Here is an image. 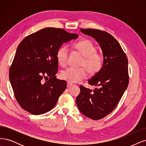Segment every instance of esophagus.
<instances>
[{
  "instance_id": "34e87169",
  "label": "esophagus",
  "mask_w": 146,
  "mask_h": 146,
  "mask_svg": "<svg viewBox=\"0 0 146 146\" xmlns=\"http://www.w3.org/2000/svg\"><path fill=\"white\" fill-rule=\"evenodd\" d=\"M72 85H73L72 83L67 82V87H70V86H72Z\"/></svg>"
}]
</instances>
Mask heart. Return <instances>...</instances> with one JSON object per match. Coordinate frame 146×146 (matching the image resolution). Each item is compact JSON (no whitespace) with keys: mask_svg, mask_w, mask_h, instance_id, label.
<instances>
[{"mask_svg":"<svg viewBox=\"0 0 146 146\" xmlns=\"http://www.w3.org/2000/svg\"><path fill=\"white\" fill-rule=\"evenodd\" d=\"M73 48L82 56L79 68L70 67L60 73V78L65 81L76 82L85 79L87 72L90 75H95L100 71L104 62L101 53L96 51V47L93 42L87 39H82L72 45ZM68 55V49L66 46L58 48L56 57L58 64L63 67L66 66Z\"/></svg>","mask_w":146,"mask_h":146,"instance_id":"obj_1","label":"heart"}]
</instances>
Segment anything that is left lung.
Returning a JSON list of instances; mask_svg holds the SVG:
<instances>
[{
    "instance_id": "8db88e82",
    "label": "left lung",
    "mask_w": 146,
    "mask_h": 146,
    "mask_svg": "<svg viewBox=\"0 0 146 146\" xmlns=\"http://www.w3.org/2000/svg\"><path fill=\"white\" fill-rule=\"evenodd\" d=\"M83 33L95 38L104 56L102 67L88 80L97 87L92 90L82 85L76 104L83 115L92 119H101L109 115L118 104L129 82L127 57L119 42L107 32L97 29H82Z\"/></svg>"
}]
</instances>
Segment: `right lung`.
Masks as SVG:
<instances>
[{
	"label": "right lung",
	"mask_w": 146,
	"mask_h": 146,
	"mask_svg": "<svg viewBox=\"0 0 146 146\" xmlns=\"http://www.w3.org/2000/svg\"><path fill=\"white\" fill-rule=\"evenodd\" d=\"M62 29L45 28L23 39L19 45L9 72L18 104L33 115L51 110L67 87L56 78V52L64 42L78 38ZM45 82H44V81Z\"/></svg>",
	"instance_id": "add662e5"
}]
</instances>
